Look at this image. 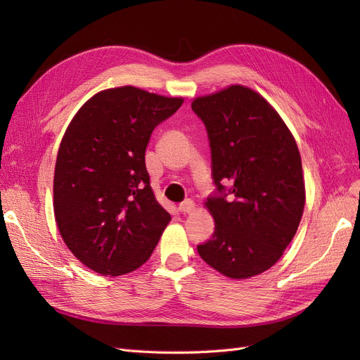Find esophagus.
Here are the masks:
<instances>
[{
	"label": "esophagus",
	"mask_w": 360,
	"mask_h": 360,
	"mask_svg": "<svg viewBox=\"0 0 360 360\" xmlns=\"http://www.w3.org/2000/svg\"><path fill=\"white\" fill-rule=\"evenodd\" d=\"M179 210L181 213H192L195 210V202L192 200H186L179 205Z\"/></svg>",
	"instance_id": "1"
}]
</instances>
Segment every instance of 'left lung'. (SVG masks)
<instances>
[{
	"label": "left lung",
	"mask_w": 360,
	"mask_h": 360,
	"mask_svg": "<svg viewBox=\"0 0 360 360\" xmlns=\"http://www.w3.org/2000/svg\"><path fill=\"white\" fill-rule=\"evenodd\" d=\"M191 106L209 134L221 192L204 202L214 233L198 254L226 278L257 276L278 263L302 219L307 192L296 139L275 108L240 84Z\"/></svg>",
	"instance_id": "left-lung-1"
}]
</instances>
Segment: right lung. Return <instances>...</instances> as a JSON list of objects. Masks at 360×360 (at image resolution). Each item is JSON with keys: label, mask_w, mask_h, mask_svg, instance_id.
Instances as JSON below:
<instances>
[{"label": "right lung", "mask_w": 360, "mask_h": 360, "mask_svg": "<svg viewBox=\"0 0 360 360\" xmlns=\"http://www.w3.org/2000/svg\"><path fill=\"white\" fill-rule=\"evenodd\" d=\"M183 97L114 86L90 97L63 135L53 172V214L70 252L96 274L143 266L171 221L146 168L155 127Z\"/></svg>", "instance_id": "right-lung-1"}]
</instances>
